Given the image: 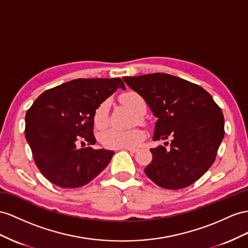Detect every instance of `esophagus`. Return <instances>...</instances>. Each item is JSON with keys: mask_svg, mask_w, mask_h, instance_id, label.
Wrapping results in <instances>:
<instances>
[{"mask_svg": "<svg viewBox=\"0 0 248 248\" xmlns=\"http://www.w3.org/2000/svg\"><path fill=\"white\" fill-rule=\"evenodd\" d=\"M124 150H126V151L131 152V153H136V152L138 151L137 149H132V148H126V149H124Z\"/></svg>", "mask_w": 248, "mask_h": 248, "instance_id": "1", "label": "esophagus"}]
</instances>
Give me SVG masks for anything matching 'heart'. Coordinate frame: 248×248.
<instances>
[{
    "instance_id": "b5f03b06",
    "label": "heart",
    "mask_w": 248,
    "mask_h": 248,
    "mask_svg": "<svg viewBox=\"0 0 248 248\" xmlns=\"http://www.w3.org/2000/svg\"><path fill=\"white\" fill-rule=\"evenodd\" d=\"M120 100L137 114L145 112V101L141 95L136 92H126L120 95ZM109 100H104L97 106L93 114V124L96 129H104L109 122ZM144 138L140 129L118 130L109 129L99 136V141L107 149L135 148Z\"/></svg>"
}]
</instances>
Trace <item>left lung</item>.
Segmentation results:
<instances>
[{
	"label": "left lung",
	"instance_id": "1",
	"mask_svg": "<svg viewBox=\"0 0 248 248\" xmlns=\"http://www.w3.org/2000/svg\"><path fill=\"white\" fill-rule=\"evenodd\" d=\"M158 118L153 139H172L170 148L151 149L153 159L144 173L158 186H189L213 166L224 137V116L207 91L177 76L152 73L124 76Z\"/></svg>",
	"mask_w": 248,
	"mask_h": 248
}]
</instances>
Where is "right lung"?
<instances>
[{
  "label": "right lung",
  "mask_w": 248,
  "mask_h": 248,
  "mask_svg": "<svg viewBox=\"0 0 248 248\" xmlns=\"http://www.w3.org/2000/svg\"><path fill=\"white\" fill-rule=\"evenodd\" d=\"M118 88L124 90L120 78L74 79L46 90L27 110L25 137L37 169L53 185L82 186L110 163L113 151L91 147L93 114Z\"/></svg>",
  "instance_id": "obj_1"
}]
</instances>
